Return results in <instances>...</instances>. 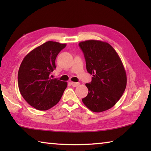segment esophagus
<instances>
[{
  "label": "esophagus",
  "mask_w": 151,
  "mask_h": 151,
  "mask_svg": "<svg viewBox=\"0 0 151 151\" xmlns=\"http://www.w3.org/2000/svg\"><path fill=\"white\" fill-rule=\"evenodd\" d=\"M71 85H72L73 86H75V87H76V86H78L80 84H79V83H75V82H71L70 83Z\"/></svg>",
  "instance_id": "esophagus-1"
}]
</instances>
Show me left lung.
Instances as JSON below:
<instances>
[{
	"instance_id": "obj_1",
	"label": "left lung",
	"mask_w": 151,
	"mask_h": 151,
	"mask_svg": "<svg viewBox=\"0 0 151 151\" xmlns=\"http://www.w3.org/2000/svg\"><path fill=\"white\" fill-rule=\"evenodd\" d=\"M78 45L85 56L86 70L93 76L86 84L88 93L82 101L92 111H105L119 101L126 88L123 64L116 50L106 42L88 40Z\"/></svg>"
}]
</instances>
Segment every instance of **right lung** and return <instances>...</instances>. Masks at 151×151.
Segmentation results:
<instances>
[{
  "instance_id": "add662e5",
  "label": "right lung",
  "mask_w": 151,
  "mask_h": 151,
  "mask_svg": "<svg viewBox=\"0 0 151 151\" xmlns=\"http://www.w3.org/2000/svg\"><path fill=\"white\" fill-rule=\"evenodd\" d=\"M66 46L54 41L46 42L30 51L20 64L18 73L20 93L36 109L46 111L56 105L67 86L66 82L50 76L56 68V58Z\"/></svg>"
}]
</instances>
